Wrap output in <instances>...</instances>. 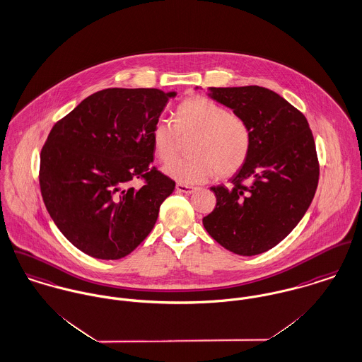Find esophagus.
I'll return each mask as SVG.
<instances>
[{
  "label": "esophagus",
  "mask_w": 362,
  "mask_h": 362,
  "mask_svg": "<svg viewBox=\"0 0 362 362\" xmlns=\"http://www.w3.org/2000/svg\"><path fill=\"white\" fill-rule=\"evenodd\" d=\"M175 189H177V192L187 194V195H189V194H192L195 191L194 187H189V185H185V184H180V182L175 185Z\"/></svg>",
  "instance_id": "obj_1"
}]
</instances>
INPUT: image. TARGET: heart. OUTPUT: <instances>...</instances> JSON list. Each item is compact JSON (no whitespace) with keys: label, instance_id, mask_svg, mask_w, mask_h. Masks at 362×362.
<instances>
[{"label":"heart","instance_id":"heart-1","mask_svg":"<svg viewBox=\"0 0 362 362\" xmlns=\"http://www.w3.org/2000/svg\"><path fill=\"white\" fill-rule=\"evenodd\" d=\"M195 135L188 158H180L165 167V173L182 184H199L216 173L227 178L246 163L252 149V130L247 122L211 100L197 95L177 107V120L159 117L152 126L151 138L160 162L175 155L180 139Z\"/></svg>","mask_w":362,"mask_h":362}]
</instances>
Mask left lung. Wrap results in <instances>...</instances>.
Listing matches in <instances>:
<instances>
[{"instance_id": "8db88e82", "label": "left lung", "mask_w": 362, "mask_h": 362, "mask_svg": "<svg viewBox=\"0 0 362 362\" xmlns=\"http://www.w3.org/2000/svg\"><path fill=\"white\" fill-rule=\"evenodd\" d=\"M209 95L247 122L252 149L230 188H210L217 203L203 226L227 250L256 256L284 240L313 202L320 178L314 136L305 116L268 88L213 87Z\"/></svg>"}]
</instances>
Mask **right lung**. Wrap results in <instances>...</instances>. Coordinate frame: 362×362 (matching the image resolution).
Returning <instances> with one entry per match:
<instances>
[{"mask_svg": "<svg viewBox=\"0 0 362 362\" xmlns=\"http://www.w3.org/2000/svg\"><path fill=\"white\" fill-rule=\"evenodd\" d=\"M175 93L106 88L55 123L40 189L57 227L83 253L117 260L149 235L175 182L153 162L151 130ZM142 179L144 184L134 186Z\"/></svg>", "mask_w": 362, "mask_h": 362, "instance_id": "1", "label": "right lung"}]
</instances>
